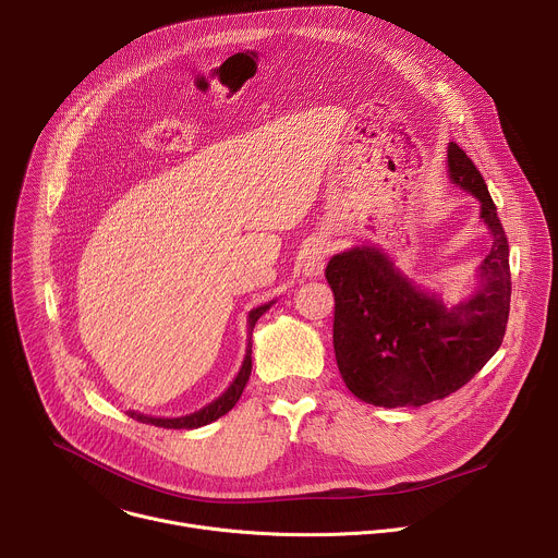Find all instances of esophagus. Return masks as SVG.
<instances>
[{
  "label": "esophagus",
  "instance_id": "34e87169",
  "mask_svg": "<svg viewBox=\"0 0 558 558\" xmlns=\"http://www.w3.org/2000/svg\"><path fill=\"white\" fill-rule=\"evenodd\" d=\"M329 258V245L325 241H315L311 243L300 258V269L304 276H320L325 269V263Z\"/></svg>",
  "mask_w": 558,
  "mask_h": 558
}]
</instances>
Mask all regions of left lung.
<instances>
[{"label": "left lung", "mask_w": 558, "mask_h": 558, "mask_svg": "<svg viewBox=\"0 0 558 558\" xmlns=\"http://www.w3.org/2000/svg\"><path fill=\"white\" fill-rule=\"evenodd\" d=\"M450 179L482 203L493 250L480 289L457 306L422 291L377 250L355 247L327 265L336 295L333 349L340 375L362 402L424 407L468 384L499 351L510 313V250L484 177L448 145Z\"/></svg>", "instance_id": "left-lung-1"}]
</instances>
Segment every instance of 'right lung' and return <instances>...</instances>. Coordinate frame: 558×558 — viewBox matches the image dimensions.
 <instances>
[{
	"instance_id": "1",
	"label": "right lung",
	"mask_w": 558,
	"mask_h": 558,
	"mask_svg": "<svg viewBox=\"0 0 558 558\" xmlns=\"http://www.w3.org/2000/svg\"><path fill=\"white\" fill-rule=\"evenodd\" d=\"M271 304H274V302H267V304L256 306V308L250 311V320H247L250 342H247V353H245L243 366H241V371H238L235 379L229 384V388L218 397V400H214L211 404H207L205 409H201V411H196V413H192V415L174 417V420H168V417H149V415H141V413H134V411H130L128 415H130L132 420H136V422L151 424V426H158V428H177V430L187 428V430H190V428H201V426H205V424H211V422H216L218 417H222L225 413H229V411L235 407V402L241 400V395H243V390H245V386H247V381H250V375H252V331H254V327H256V323H258V317H260Z\"/></svg>"
}]
</instances>
